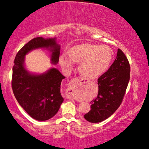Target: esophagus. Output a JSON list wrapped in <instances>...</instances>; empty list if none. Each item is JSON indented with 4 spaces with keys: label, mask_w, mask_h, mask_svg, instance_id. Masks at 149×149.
Returning a JSON list of instances; mask_svg holds the SVG:
<instances>
[{
    "label": "esophagus",
    "mask_w": 149,
    "mask_h": 149,
    "mask_svg": "<svg viewBox=\"0 0 149 149\" xmlns=\"http://www.w3.org/2000/svg\"><path fill=\"white\" fill-rule=\"evenodd\" d=\"M81 81V79H80V78H79V77H75V78H74V79H72V82H74V83H75V82H78V81ZM68 99H72V100H74V98L73 97H71V96H68Z\"/></svg>",
    "instance_id": "34e87169"
}]
</instances>
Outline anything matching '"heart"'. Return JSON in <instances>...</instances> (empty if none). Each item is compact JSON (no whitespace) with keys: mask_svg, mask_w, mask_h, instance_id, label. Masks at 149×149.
<instances>
[{"mask_svg":"<svg viewBox=\"0 0 149 149\" xmlns=\"http://www.w3.org/2000/svg\"><path fill=\"white\" fill-rule=\"evenodd\" d=\"M112 58V50L107 45L84 43L73 47L69 55L63 54L60 58V64L64 70H70L74 62H79L78 68L82 76L94 79L105 72Z\"/></svg>","mask_w":149,"mask_h":149,"instance_id":"1","label":"heart"}]
</instances>
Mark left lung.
<instances>
[{
  "mask_svg": "<svg viewBox=\"0 0 149 149\" xmlns=\"http://www.w3.org/2000/svg\"><path fill=\"white\" fill-rule=\"evenodd\" d=\"M130 77V65L120 49L110 68L98 79L99 92L91 101V110L84 115L91 123L107 120L116 112L122 102Z\"/></svg>",
  "mask_w": 149,
  "mask_h": 149,
  "instance_id": "1",
  "label": "left lung"
}]
</instances>
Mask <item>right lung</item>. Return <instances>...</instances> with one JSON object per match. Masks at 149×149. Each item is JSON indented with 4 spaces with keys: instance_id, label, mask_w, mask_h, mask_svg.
Here are the masks:
<instances>
[{
    "instance_id": "right-lung-1",
    "label": "right lung",
    "mask_w": 149,
    "mask_h": 149,
    "mask_svg": "<svg viewBox=\"0 0 149 149\" xmlns=\"http://www.w3.org/2000/svg\"><path fill=\"white\" fill-rule=\"evenodd\" d=\"M39 49L49 50L50 63L58 64L60 45L57 43L56 37L33 39L19 50L15 58L12 86L16 100L27 114L36 120L46 121L56 114L64 101L60 87L65 77L55 68L42 74L31 73L26 69L25 56Z\"/></svg>"
}]
</instances>
